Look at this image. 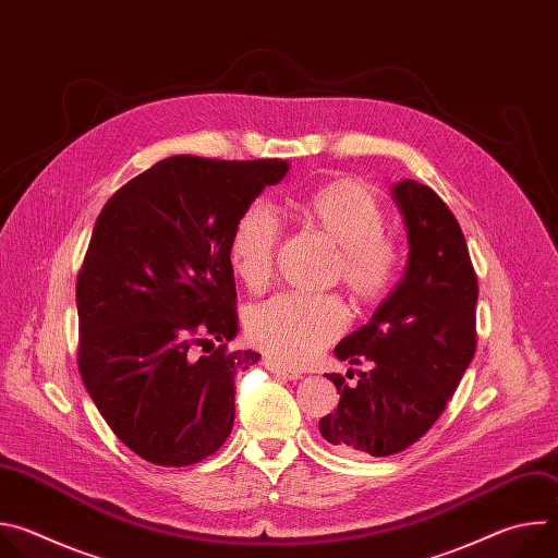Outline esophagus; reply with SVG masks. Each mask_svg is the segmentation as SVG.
I'll return each instance as SVG.
<instances>
[{"instance_id": "1", "label": "esophagus", "mask_w": 558, "mask_h": 558, "mask_svg": "<svg viewBox=\"0 0 558 558\" xmlns=\"http://www.w3.org/2000/svg\"><path fill=\"white\" fill-rule=\"evenodd\" d=\"M265 366H267V371H271L274 375L284 377V379H300V377H302V373H300V371H295V368H287V366H282V364H280V362H276V360H265Z\"/></svg>"}]
</instances>
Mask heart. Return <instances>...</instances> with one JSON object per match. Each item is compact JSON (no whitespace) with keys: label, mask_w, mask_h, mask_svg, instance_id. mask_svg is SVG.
<instances>
[{"label":"heart","mask_w":558,"mask_h":558,"mask_svg":"<svg viewBox=\"0 0 558 558\" xmlns=\"http://www.w3.org/2000/svg\"><path fill=\"white\" fill-rule=\"evenodd\" d=\"M304 222L320 229L338 245L336 276L349 291L371 304L390 293L402 269V254L384 235L386 218L377 198L355 181H336L298 203ZM280 222L274 209L256 201L238 216L229 238V265L238 280L260 289L271 276ZM349 325V311L338 295L278 293L247 317L256 347L287 364H306L320 355Z\"/></svg>","instance_id":"b5f03b06"}]
</instances>
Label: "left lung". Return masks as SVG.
<instances>
[{
	"mask_svg": "<svg viewBox=\"0 0 558 558\" xmlns=\"http://www.w3.org/2000/svg\"><path fill=\"white\" fill-rule=\"evenodd\" d=\"M390 192L409 238L404 276L368 325L336 347L338 360H368L373 368L357 373L355 386L338 373L327 375L340 404L320 420V433L347 454L388 457L422 439L476 349L480 287L457 218L417 181H400Z\"/></svg>",
	"mask_w": 558,
	"mask_h": 558,
	"instance_id": "1",
	"label": "left lung"
}]
</instances>
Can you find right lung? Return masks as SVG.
Segmentation results:
<instances>
[{
    "instance_id": "add662e5",
    "label": "right lung",
    "mask_w": 558,
    "mask_h": 558,
    "mask_svg": "<svg viewBox=\"0 0 558 558\" xmlns=\"http://www.w3.org/2000/svg\"><path fill=\"white\" fill-rule=\"evenodd\" d=\"M287 172L280 158L170 156L95 222L76 278L78 373L112 433L149 463H198L231 433L233 375L260 355L225 344L238 333L229 238Z\"/></svg>"
}]
</instances>
